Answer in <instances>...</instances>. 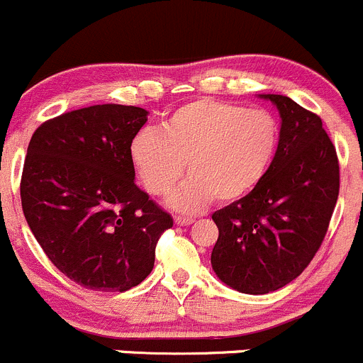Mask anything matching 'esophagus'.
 <instances>
[{"label": "esophagus", "mask_w": 363, "mask_h": 363, "mask_svg": "<svg viewBox=\"0 0 363 363\" xmlns=\"http://www.w3.org/2000/svg\"><path fill=\"white\" fill-rule=\"evenodd\" d=\"M194 220H196L194 217H177L174 218V222H177L178 225H190V224H194Z\"/></svg>", "instance_id": "esophagus-1"}]
</instances>
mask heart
<instances>
[{
  "label": "heart",
  "mask_w": 363,
  "mask_h": 363,
  "mask_svg": "<svg viewBox=\"0 0 363 363\" xmlns=\"http://www.w3.org/2000/svg\"><path fill=\"white\" fill-rule=\"evenodd\" d=\"M279 143V121L268 111L197 99L174 109L160 130L138 132L128 153L153 196L171 192L189 167L190 177L167 203L173 210L194 213L215 197L233 203L252 192L270 171Z\"/></svg>",
  "instance_id": "b5f03b06"
}]
</instances>
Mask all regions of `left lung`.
Segmentation results:
<instances>
[{
    "instance_id": "obj_1",
    "label": "left lung",
    "mask_w": 363,
    "mask_h": 363,
    "mask_svg": "<svg viewBox=\"0 0 363 363\" xmlns=\"http://www.w3.org/2000/svg\"><path fill=\"white\" fill-rule=\"evenodd\" d=\"M274 164L250 194L217 210L211 268L229 288L267 295L295 281L318 252L339 196L337 153L318 114L284 95Z\"/></svg>"
}]
</instances>
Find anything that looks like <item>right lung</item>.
<instances>
[{
	"instance_id": "1",
	"label": "right lung",
	"mask_w": 363,
	"mask_h": 363,
	"mask_svg": "<svg viewBox=\"0 0 363 363\" xmlns=\"http://www.w3.org/2000/svg\"><path fill=\"white\" fill-rule=\"evenodd\" d=\"M135 106L82 107L42 123L28 146L21 201L31 233L70 281L123 293L155 263L169 213L135 185L130 141L148 121Z\"/></svg>"
}]
</instances>
